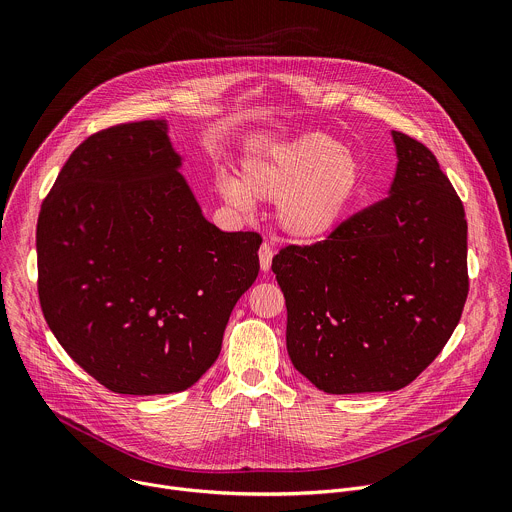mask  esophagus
Wrapping results in <instances>:
<instances>
[{"instance_id": "esophagus-1", "label": "esophagus", "mask_w": 512, "mask_h": 512, "mask_svg": "<svg viewBox=\"0 0 512 512\" xmlns=\"http://www.w3.org/2000/svg\"><path fill=\"white\" fill-rule=\"evenodd\" d=\"M271 259H273V247L265 241L259 249V265H261V271H269L271 269Z\"/></svg>"}]
</instances>
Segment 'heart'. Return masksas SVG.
Masks as SVG:
<instances>
[{"label": "heart", "instance_id": "heart-1", "mask_svg": "<svg viewBox=\"0 0 512 512\" xmlns=\"http://www.w3.org/2000/svg\"><path fill=\"white\" fill-rule=\"evenodd\" d=\"M358 180L354 156L336 139L312 133L249 160L243 182L223 176L216 186L239 210H251L253 198L277 202L275 221L281 233L291 241L316 243L338 229Z\"/></svg>", "mask_w": 512, "mask_h": 512}]
</instances>
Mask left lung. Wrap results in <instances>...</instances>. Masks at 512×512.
<instances>
[{
	"label": "left lung",
	"instance_id": "1",
	"mask_svg": "<svg viewBox=\"0 0 512 512\" xmlns=\"http://www.w3.org/2000/svg\"><path fill=\"white\" fill-rule=\"evenodd\" d=\"M391 194L271 269L294 367L332 395L397 391L442 352L468 298V223L431 150L393 131Z\"/></svg>",
	"mask_w": 512,
	"mask_h": 512
}]
</instances>
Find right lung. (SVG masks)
Returning <instances> with one entry per match:
<instances>
[{
  "label": "right lung",
  "instance_id": "obj_1",
  "mask_svg": "<svg viewBox=\"0 0 512 512\" xmlns=\"http://www.w3.org/2000/svg\"><path fill=\"white\" fill-rule=\"evenodd\" d=\"M178 166L164 121L119 123L70 154L40 208L42 314L113 393L192 387L259 273L261 235L208 223Z\"/></svg>",
  "mask_w": 512,
  "mask_h": 512
}]
</instances>
